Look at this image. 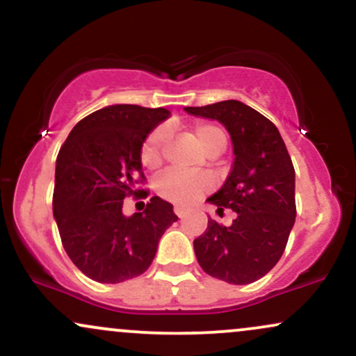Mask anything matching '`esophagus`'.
<instances>
[{"mask_svg": "<svg viewBox=\"0 0 356 356\" xmlns=\"http://www.w3.org/2000/svg\"><path fill=\"white\" fill-rule=\"evenodd\" d=\"M174 212H175V216H177V218H184V216H186V209H184V207H181V206H175Z\"/></svg>", "mask_w": 356, "mask_h": 356, "instance_id": "esophagus-1", "label": "esophagus"}]
</instances>
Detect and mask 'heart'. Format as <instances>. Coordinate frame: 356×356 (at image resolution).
I'll list each match as a JSON object with an SVG mask.
<instances>
[{
	"label": "heart",
	"mask_w": 356,
	"mask_h": 356,
	"mask_svg": "<svg viewBox=\"0 0 356 356\" xmlns=\"http://www.w3.org/2000/svg\"><path fill=\"white\" fill-rule=\"evenodd\" d=\"M189 134L201 147L204 154L209 157L212 154H220L226 147V134L219 127L197 122L189 129ZM167 132L165 129H157L145 138L142 145L140 159L147 169H157L162 164V154H164ZM211 189V181L202 175H184L177 172H167L155 184V191L161 197L167 201L187 206L197 201L199 197Z\"/></svg>",
	"instance_id": "1"
}]
</instances>
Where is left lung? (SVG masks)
I'll use <instances>...</instances> for the list:
<instances>
[{"label": "left lung", "mask_w": 356, "mask_h": 356, "mask_svg": "<svg viewBox=\"0 0 356 356\" xmlns=\"http://www.w3.org/2000/svg\"><path fill=\"white\" fill-rule=\"evenodd\" d=\"M194 117L218 120L232 142L234 162L222 187L207 197L236 212L229 227L209 218L194 239L197 263L207 275L231 284H249L271 271L295 226V167L271 120L239 100L186 107Z\"/></svg>", "instance_id": "1"}]
</instances>
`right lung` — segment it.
<instances>
[{
    "label": "right lung",
    "mask_w": 356,
    "mask_h": 356,
    "mask_svg": "<svg viewBox=\"0 0 356 356\" xmlns=\"http://www.w3.org/2000/svg\"><path fill=\"white\" fill-rule=\"evenodd\" d=\"M169 117L162 107L108 105L81 118L61 145L53 218L68 257L90 280L113 284L140 276L177 220L172 204L157 195L144 212H122L127 195L137 194V179H144L142 145Z\"/></svg>",
    "instance_id": "obj_1"
}]
</instances>
